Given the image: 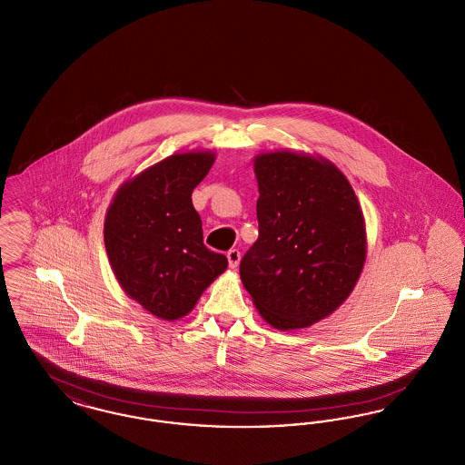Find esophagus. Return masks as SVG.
<instances>
[{"label": "esophagus", "mask_w": 465, "mask_h": 465, "mask_svg": "<svg viewBox=\"0 0 465 465\" xmlns=\"http://www.w3.org/2000/svg\"><path fill=\"white\" fill-rule=\"evenodd\" d=\"M226 258H228V265L230 268H237L239 262H241V251L239 249H230L226 252Z\"/></svg>", "instance_id": "obj_1"}]
</instances>
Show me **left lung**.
Here are the masks:
<instances>
[{"label": "left lung", "mask_w": 465, "mask_h": 465, "mask_svg": "<svg viewBox=\"0 0 465 465\" xmlns=\"http://www.w3.org/2000/svg\"><path fill=\"white\" fill-rule=\"evenodd\" d=\"M258 241L241 262L243 288L277 330L328 317L352 292L366 258L362 211L332 163L300 153L256 156Z\"/></svg>", "instance_id": "left-lung-1"}]
</instances>
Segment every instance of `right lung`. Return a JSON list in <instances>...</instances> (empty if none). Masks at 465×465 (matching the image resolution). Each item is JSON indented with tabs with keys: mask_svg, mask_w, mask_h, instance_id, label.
<instances>
[{
	"mask_svg": "<svg viewBox=\"0 0 465 465\" xmlns=\"http://www.w3.org/2000/svg\"><path fill=\"white\" fill-rule=\"evenodd\" d=\"M214 163L211 152L167 156L125 183L111 202L104 243L124 291L165 321L186 315L228 265L203 243L192 192Z\"/></svg>",
	"mask_w": 465,
	"mask_h": 465,
	"instance_id": "obj_1",
	"label": "right lung"
}]
</instances>
